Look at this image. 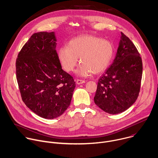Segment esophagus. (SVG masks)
Segmentation results:
<instances>
[{"label":"esophagus","mask_w":158,"mask_h":158,"mask_svg":"<svg viewBox=\"0 0 158 158\" xmlns=\"http://www.w3.org/2000/svg\"><path fill=\"white\" fill-rule=\"evenodd\" d=\"M85 81H84V80H81V79H77V80H76V83H77V84H78V85L84 84V83H85Z\"/></svg>","instance_id":"34e87169"}]
</instances>
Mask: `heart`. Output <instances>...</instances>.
<instances>
[{"mask_svg":"<svg viewBox=\"0 0 158 158\" xmlns=\"http://www.w3.org/2000/svg\"><path fill=\"white\" fill-rule=\"evenodd\" d=\"M114 53V48L110 41L85 35L73 38L68 46H61L58 52V58L62 67L69 72L74 71L80 58L81 64L76 74L87 77L92 73L98 74L106 70Z\"/></svg>","mask_w":158,"mask_h":158,"instance_id":"1","label":"heart"}]
</instances>
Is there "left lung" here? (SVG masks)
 <instances>
[{
  "label": "left lung",
  "instance_id": "left-lung-1",
  "mask_svg": "<svg viewBox=\"0 0 158 158\" xmlns=\"http://www.w3.org/2000/svg\"><path fill=\"white\" fill-rule=\"evenodd\" d=\"M142 72V61L136 48L121 32L115 59L98 79L95 103L110 114L125 112L138 98Z\"/></svg>",
  "mask_w": 158,
  "mask_h": 158
}]
</instances>
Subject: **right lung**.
I'll return each mask as SVG.
<instances>
[{
  "label": "right lung",
  "instance_id": "right-lung-1",
  "mask_svg": "<svg viewBox=\"0 0 158 158\" xmlns=\"http://www.w3.org/2000/svg\"><path fill=\"white\" fill-rule=\"evenodd\" d=\"M54 31L34 33L16 61L17 80L22 100L33 112L46 119L61 116L69 107L76 83L62 69Z\"/></svg>",
  "mask_w": 158,
  "mask_h": 158
}]
</instances>
